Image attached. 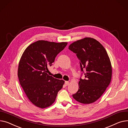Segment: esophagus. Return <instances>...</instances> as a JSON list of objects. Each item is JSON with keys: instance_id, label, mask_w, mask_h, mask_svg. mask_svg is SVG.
<instances>
[{"instance_id": "obj_1", "label": "esophagus", "mask_w": 128, "mask_h": 128, "mask_svg": "<svg viewBox=\"0 0 128 128\" xmlns=\"http://www.w3.org/2000/svg\"><path fill=\"white\" fill-rule=\"evenodd\" d=\"M64 84H65L66 86H68L69 85V82L68 81H65Z\"/></svg>"}]
</instances>
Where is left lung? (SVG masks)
Returning a JSON list of instances; mask_svg holds the SVG:
<instances>
[{
	"instance_id": "1",
	"label": "left lung",
	"mask_w": 128,
	"mask_h": 128,
	"mask_svg": "<svg viewBox=\"0 0 128 128\" xmlns=\"http://www.w3.org/2000/svg\"><path fill=\"white\" fill-rule=\"evenodd\" d=\"M69 49L76 54L85 77L84 80L80 78L79 88L72 95L73 98L81 103H94L103 94L111 80L112 69L107 52L99 42L92 38L72 43Z\"/></svg>"
}]
</instances>
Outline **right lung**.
<instances>
[{"label": "right lung", "mask_w": 128, "mask_h": 128, "mask_svg": "<svg viewBox=\"0 0 128 128\" xmlns=\"http://www.w3.org/2000/svg\"><path fill=\"white\" fill-rule=\"evenodd\" d=\"M67 42L37 41L29 46L20 60L18 76L28 99L36 106L44 108L53 103L64 81L50 76L48 68Z\"/></svg>", "instance_id": "right-lung-1"}]
</instances>
